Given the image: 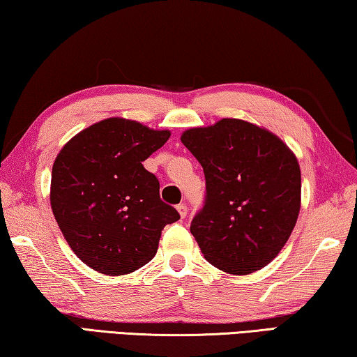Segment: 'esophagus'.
<instances>
[{"instance_id":"34e87169","label":"esophagus","mask_w":357,"mask_h":357,"mask_svg":"<svg viewBox=\"0 0 357 357\" xmlns=\"http://www.w3.org/2000/svg\"><path fill=\"white\" fill-rule=\"evenodd\" d=\"M177 210H178L180 217H182V218H185V217H186V213H188V207H186V204H178V206H177Z\"/></svg>"}]
</instances>
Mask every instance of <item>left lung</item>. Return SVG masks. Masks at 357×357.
<instances>
[{
	"label": "left lung",
	"instance_id": "left-lung-1",
	"mask_svg": "<svg viewBox=\"0 0 357 357\" xmlns=\"http://www.w3.org/2000/svg\"><path fill=\"white\" fill-rule=\"evenodd\" d=\"M182 142L206 175V199L190 227L204 258L234 275L267 266L299 217L301 169L293 151L275 134L237 119L192 128Z\"/></svg>",
	"mask_w": 357,
	"mask_h": 357
}]
</instances>
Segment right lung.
<instances>
[{"label": "right lung", "instance_id": "obj_1", "mask_svg": "<svg viewBox=\"0 0 357 357\" xmlns=\"http://www.w3.org/2000/svg\"><path fill=\"white\" fill-rule=\"evenodd\" d=\"M169 137V131L137 121L107 119L80 131L58 153L50 206L69 247L96 272L137 271L153 259L165 226L180 220L142 165Z\"/></svg>", "mask_w": 357, "mask_h": 357}]
</instances>
